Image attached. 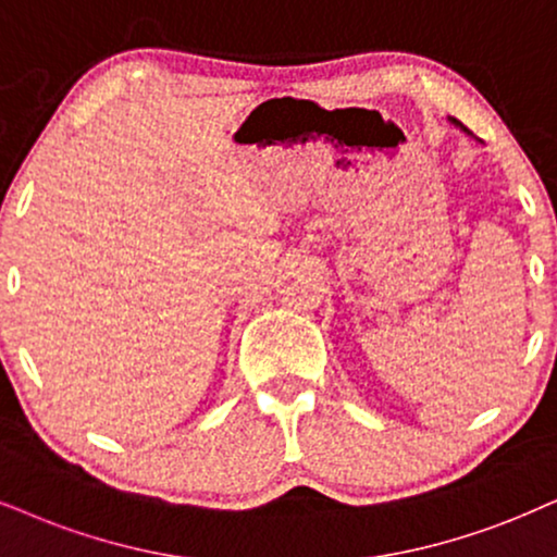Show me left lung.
<instances>
[{
    "label": "left lung",
    "mask_w": 557,
    "mask_h": 557,
    "mask_svg": "<svg viewBox=\"0 0 557 557\" xmlns=\"http://www.w3.org/2000/svg\"><path fill=\"white\" fill-rule=\"evenodd\" d=\"M449 123H453V125H455V128H460L462 133H468V136H470V131H468V128H466V125H462L460 121H455V117H449Z\"/></svg>",
    "instance_id": "left-lung-1"
}]
</instances>
